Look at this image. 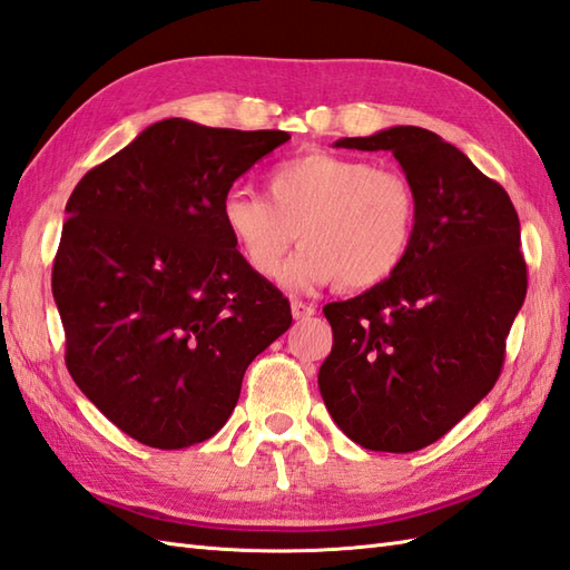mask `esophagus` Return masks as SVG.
Returning <instances> with one entry per match:
<instances>
[{"instance_id":"obj_1","label":"esophagus","mask_w":570,"mask_h":570,"mask_svg":"<svg viewBox=\"0 0 570 570\" xmlns=\"http://www.w3.org/2000/svg\"><path fill=\"white\" fill-rule=\"evenodd\" d=\"M289 309H293L295 318H309V316L316 314L314 304H307V302H302V299H293V304H289Z\"/></svg>"}]
</instances>
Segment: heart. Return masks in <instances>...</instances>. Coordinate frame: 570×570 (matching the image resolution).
Segmentation results:
<instances>
[{
	"mask_svg": "<svg viewBox=\"0 0 570 570\" xmlns=\"http://www.w3.org/2000/svg\"><path fill=\"white\" fill-rule=\"evenodd\" d=\"M268 198L232 188L219 217L244 263L256 275L275 277L293 242L283 285L312 289L338 281L367 289L392 277L406 261L419 200L404 174L355 159L309 151L277 164L268 174Z\"/></svg>",
	"mask_w": 570,
	"mask_h": 570,
	"instance_id": "heart-1",
	"label": "heart"
}]
</instances>
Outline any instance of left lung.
<instances>
[{
	"label": "left lung",
	"mask_w": 570,
	"mask_h": 570,
	"mask_svg": "<svg viewBox=\"0 0 570 570\" xmlns=\"http://www.w3.org/2000/svg\"><path fill=\"white\" fill-rule=\"evenodd\" d=\"M392 151L419 200L406 261L324 316L333 348L318 370L331 419L374 452L433 445L493 390L527 295L520 219L501 184L415 125L343 137Z\"/></svg>",
	"instance_id": "left-lung-1"
}]
</instances>
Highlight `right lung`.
Returning a JSON list of instances; mask_svg holds the SVG:
<instances>
[{
  "label": "right lung",
  "mask_w": 570,
  "mask_h": 570,
  "mask_svg": "<svg viewBox=\"0 0 570 570\" xmlns=\"http://www.w3.org/2000/svg\"><path fill=\"white\" fill-rule=\"evenodd\" d=\"M283 130L149 125L67 200L52 263L65 363L91 404L147 448L213 438L252 360L293 324L219 217L234 180Z\"/></svg>",
  "instance_id": "1"
}]
</instances>
